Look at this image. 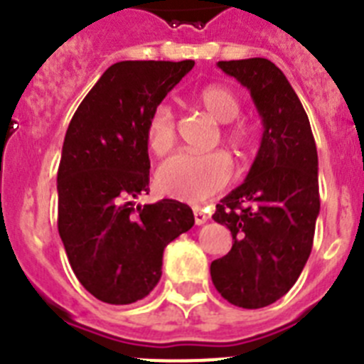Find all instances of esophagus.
I'll return each mask as SVG.
<instances>
[{"instance_id": "34e87169", "label": "esophagus", "mask_w": 364, "mask_h": 364, "mask_svg": "<svg viewBox=\"0 0 364 364\" xmlns=\"http://www.w3.org/2000/svg\"><path fill=\"white\" fill-rule=\"evenodd\" d=\"M193 215H195V224H197V226L205 224V222H208V218H210L208 211L202 210V208H195V210H193Z\"/></svg>"}]
</instances>
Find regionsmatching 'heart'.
Returning <instances> with one entry per match:
<instances>
[{"mask_svg": "<svg viewBox=\"0 0 364 364\" xmlns=\"http://www.w3.org/2000/svg\"><path fill=\"white\" fill-rule=\"evenodd\" d=\"M202 109L213 120L230 124L240 114V102L231 89L210 85L198 95ZM147 146L156 156L173 149L176 140V125L173 111L167 105H156L146 124ZM226 140L237 151H244L252 142V131L246 125H233L226 131ZM233 175L231 160L224 153H178L162 164L156 171L160 191L184 202L205 200L226 188Z\"/></svg>", "mask_w": 364, "mask_h": 364, "instance_id": "heart-1", "label": "heart"}]
</instances>
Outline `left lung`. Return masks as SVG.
I'll return each mask as SVG.
<instances>
[{
    "instance_id": "1",
    "label": "left lung",
    "mask_w": 364,
    "mask_h": 364,
    "mask_svg": "<svg viewBox=\"0 0 364 364\" xmlns=\"http://www.w3.org/2000/svg\"><path fill=\"white\" fill-rule=\"evenodd\" d=\"M250 91L262 138L246 180L213 218L233 237L211 262V281L235 306L264 308L288 294L311 252L319 217V160L310 120L282 70L266 58L218 62Z\"/></svg>"
}]
</instances>
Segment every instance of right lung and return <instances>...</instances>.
<instances>
[{"instance_id": "right-lung-1", "label": "right lung", "mask_w": 364, "mask_h": 364, "mask_svg": "<svg viewBox=\"0 0 364 364\" xmlns=\"http://www.w3.org/2000/svg\"><path fill=\"white\" fill-rule=\"evenodd\" d=\"M195 62H118L83 98L58 167V231L82 286L107 304H131L162 277L164 250L195 224L189 205L149 191L146 124Z\"/></svg>"}]
</instances>
